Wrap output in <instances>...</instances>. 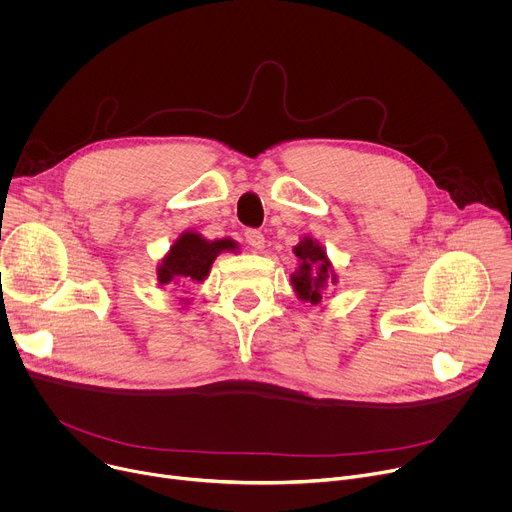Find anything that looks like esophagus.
Here are the masks:
<instances>
[{
    "mask_svg": "<svg viewBox=\"0 0 512 512\" xmlns=\"http://www.w3.org/2000/svg\"><path fill=\"white\" fill-rule=\"evenodd\" d=\"M245 241L249 243V247H251L253 251H261L263 245H265V237H263V233L257 231V229H247V231H245Z\"/></svg>",
    "mask_w": 512,
    "mask_h": 512,
    "instance_id": "esophagus-1",
    "label": "esophagus"
}]
</instances>
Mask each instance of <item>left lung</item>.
Segmentation results:
<instances>
[{
    "mask_svg": "<svg viewBox=\"0 0 512 512\" xmlns=\"http://www.w3.org/2000/svg\"><path fill=\"white\" fill-rule=\"evenodd\" d=\"M294 253L300 259V269L291 275V285H294L298 298L310 304L322 302V287L330 277V261L324 249L316 241L306 237L300 245H296Z\"/></svg>",
    "mask_w": 512,
    "mask_h": 512,
    "instance_id": "left-lung-1",
    "label": "left lung"
}]
</instances>
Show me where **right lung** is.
<instances>
[{"label":"right lung","mask_w":512,"mask_h":512,"mask_svg":"<svg viewBox=\"0 0 512 512\" xmlns=\"http://www.w3.org/2000/svg\"><path fill=\"white\" fill-rule=\"evenodd\" d=\"M237 243L231 239L206 241L198 233H184L164 257L158 279L160 283H192L204 281L212 261L218 253L235 251Z\"/></svg>","instance_id":"1"}]
</instances>
